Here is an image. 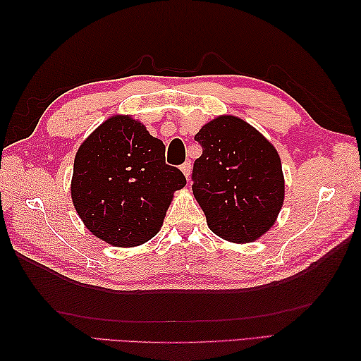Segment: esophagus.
Segmentation results:
<instances>
[{
	"mask_svg": "<svg viewBox=\"0 0 361 361\" xmlns=\"http://www.w3.org/2000/svg\"><path fill=\"white\" fill-rule=\"evenodd\" d=\"M190 167H192V166H190V161H186V163L181 164V172L185 173V176H186L188 180H189V176H190Z\"/></svg>",
	"mask_w": 361,
	"mask_h": 361,
	"instance_id": "1",
	"label": "esophagus"
}]
</instances>
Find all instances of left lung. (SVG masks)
Returning a JSON list of instances; mask_svg holds the SVG:
<instances>
[{
  "label": "left lung",
  "mask_w": 361,
  "mask_h": 361,
  "mask_svg": "<svg viewBox=\"0 0 361 361\" xmlns=\"http://www.w3.org/2000/svg\"><path fill=\"white\" fill-rule=\"evenodd\" d=\"M203 153L192 169V190L212 233L248 243L270 229L283 203L281 158L255 127L219 116L195 135Z\"/></svg>",
  "instance_id": "1"
}]
</instances>
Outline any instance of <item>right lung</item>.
<instances>
[{
  "label": "right lung",
  "mask_w": 361,
  "mask_h": 361,
  "mask_svg": "<svg viewBox=\"0 0 361 361\" xmlns=\"http://www.w3.org/2000/svg\"><path fill=\"white\" fill-rule=\"evenodd\" d=\"M166 145L140 121L113 116L82 142L74 158L71 198L83 224L114 247H137L157 235L180 169L166 164Z\"/></svg>",
  "instance_id": "obj_1"
}]
</instances>
